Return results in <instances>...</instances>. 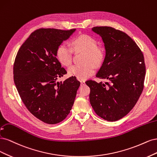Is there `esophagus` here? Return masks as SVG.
<instances>
[{"label": "esophagus", "instance_id": "1", "mask_svg": "<svg viewBox=\"0 0 157 157\" xmlns=\"http://www.w3.org/2000/svg\"><path fill=\"white\" fill-rule=\"evenodd\" d=\"M80 83H81V85H84L85 84V81H80Z\"/></svg>", "mask_w": 157, "mask_h": 157}]
</instances>
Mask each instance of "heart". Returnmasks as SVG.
Here are the masks:
<instances>
[{"label": "heart", "mask_w": 157, "mask_h": 157, "mask_svg": "<svg viewBox=\"0 0 157 157\" xmlns=\"http://www.w3.org/2000/svg\"><path fill=\"white\" fill-rule=\"evenodd\" d=\"M72 48L76 52H84L83 63L72 66L68 69V74L80 80L87 79L94 73V66L99 67L102 64L105 49L97 45V40L87 34L80 35L73 39ZM56 56L60 63L68 67L72 63V49L65 44L60 45L56 50Z\"/></svg>", "instance_id": "1"}]
</instances>
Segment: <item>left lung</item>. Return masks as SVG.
<instances>
[{
	"label": "left lung",
	"mask_w": 157,
	"mask_h": 157,
	"mask_svg": "<svg viewBox=\"0 0 157 157\" xmlns=\"http://www.w3.org/2000/svg\"><path fill=\"white\" fill-rule=\"evenodd\" d=\"M102 37L105 57L96 76L105 79L86 82L90 103L99 117L116 121L127 115L143 91L145 75L144 55L128 35L111 27H94Z\"/></svg>",
	"instance_id": "obj_1"
}]
</instances>
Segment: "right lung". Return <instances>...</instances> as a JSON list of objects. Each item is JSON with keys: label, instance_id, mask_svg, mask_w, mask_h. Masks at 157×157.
Returning a JSON list of instances; mask_svg holds the SVG:
<instances>
[{"label": "right lung", "instance_id": "right-lung-1", "mask_svg": "<svg viewBox=\"0 0 157 157\" xmlns=\"http://www.w3.org/2000/svg\"><path fill=\"white\" fill-rule=\"evenodd\" d=\"M75 29H39L19 48L13 64L14 83L23 104L34 116L53 124L70 113L80 82L67 74L56 57V50Z\"/></svg>", "mask_w": 157, "mask_h": 157}]
</instances>
